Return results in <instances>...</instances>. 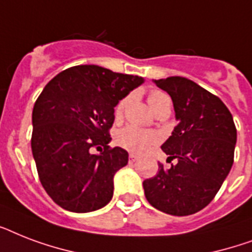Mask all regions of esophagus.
Here are the masks:
<instances>
[{
    "instance_id": "34e87169",
    "label": "esophagus",
    "mask_w": 252,
    "mask_h": 252,
    "mask_svg": "<svg viewBox=\"0 0 252 252\" xmlns=\"http://www.w3.org/2000/svg\"><path fill=\"white\" fill-rule=\"evenodd\" d=\"M138 159V157L134 153H129V162H136Z\"/></svg>"
}]
</instances>
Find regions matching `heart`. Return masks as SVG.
<instances>
[{
  "label": "heart",
  "mask_w": 252,
  "mask_h": 252,
  "mask_svg": "<svg viewBox=\"0 0 252 252\" xmlns=\"http://www.w3.org/2000/svg\"><path fill=\"white\" fill-rule=\"evenodd\" d=\"M126 102H128V98H124L116 104V107H115V116L116 118H119L123 114V110H124ZM167 102H170L168 96L165 93H162L159 90H152L148 95V103H149L150 108L153 110V112L159 110ZM157 140V134L154 132L141 129V128H137V126H124L116 134V142L119 145L130 150V152H134V153L145 152L153 144H156Z\"/></svg>",
  "instance_id": "b5f03b06"
}]
</instances>
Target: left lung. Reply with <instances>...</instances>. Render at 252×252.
Listing matches in <instances>:
<instances>
[{"mask_svg":"<svg viewBox=\"0 0 252 252\" xmlns=\"http://www.w3.org/2000/svg\"><path fill=\"white\" fill-rule=\"evenodd\" d=\"M172 99L178 126L161 146L176 159L144 180L145 197L156 209L188 216L211 203L234 162L237 129L230 111L219 96L184 77L154 80Z\"/></svg>","mask_w":252,"mask_h":252,"instance_id":"1","label":"left lung"}]
</instances>
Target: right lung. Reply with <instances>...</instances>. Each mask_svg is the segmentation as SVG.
<instances>
[{"label":"right lung","mask_w":252,"mask_h":252,"mask_svg":"<svg viewBox=\"0 0 252 252\" xmlns=\"http://www.w3.org/2000/svg\"><path fill=\"white\" fill-rule=\"evenodd\" d=\"M142 82V77L78 65L45 85L33 104L31 149L41 186L57 205L87 213L110 203L114 175L128 163L126 150L108 146L115 107Z\"/></svg>","instance_id":"right-lung-1"}]
</instances>
